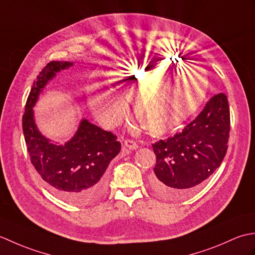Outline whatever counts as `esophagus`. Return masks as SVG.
<instances>
[{"mask_svg": "<svg viewBox=\"0 0 255 255\" xmlns=\"http://www.w3.org/2000/svg\"><path fill=\"white\" fill-rule=\"evenodd\" d=\"M124 144L126 145V147L128 148V149H130V150H136V149H138V144L133 141V140H130V139H126L124 141Z\"/></svg>", "mask_w": 255, "mask_h": 255, "instance_id": "obj_1", "label": "esophagus"}]
</instances>
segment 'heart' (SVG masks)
<instances>
[{
    "label": "heart",
    "mask_w": 255,
    "mask_h": 255,
    "mask_svg": "<svg viewBox=\"0 0 255 255\" xmlns=\"http://www.w3.org/2000/svg\"><path fill=\"white\" fill-rule=\"evenodd\" d=\"M173 67L174 64L165 62L163 58L121 64L113 71L111 81L113 89L122 98L99 85L90 91L89 105L97 121L105 127L117 126L128 112L124 100H133L138 121L148 131L163 133L177 127L198 110L207 93L208 81L198 68L186 66L188 70L176 77L175 81L156 89L164 78L172 74L165 72ZM156 76L160 78L156 79Z\"/></svg>",
    "instance_id": "heart-1"
}]
</instances>
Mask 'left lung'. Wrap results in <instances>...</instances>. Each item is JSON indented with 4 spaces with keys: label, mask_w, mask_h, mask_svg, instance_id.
I'll use <instances>...</instances> for the list:
<instances>
[{
    "label": "left lung",
    "mask_w": 255,
    "mask_h": 255,
    "mask_svg": "<svg viewBox=\"0 0 255 255\" xmlns=\"http://www.w3.org/2000/svg\"><path fill=\"white\" fill-rule=\"evenodd\" d=\"M229 131L228 99L216 94L181 132L152 144L154 191L166 199H183L196 192L223 162Z\"/></svg>",
    "instance_id": "left-lung-1"
}]
</instances>
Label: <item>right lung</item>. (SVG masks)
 <instances>
[{"instance_id":"obj_1","label":"right lung","mask_w":255,"mask_h":255,"mask_svg":"<svg viewBox=\"0 0 255 255\" xmlns=\"http://www.w3.org/2000/svg\"><path fill=\"white\" fill-rule=\"evenodd\" d=\"M69 61H51L41 70L30 90L23 115V132L31 164L57 197L73 205L86 206L104 195L105 171L121 152L122 144L111 131L103 130L88 119L81 121L74 136L63 144L52 142L37 128L32 107L45 86Z\"/></svg>"}]
</instances>
